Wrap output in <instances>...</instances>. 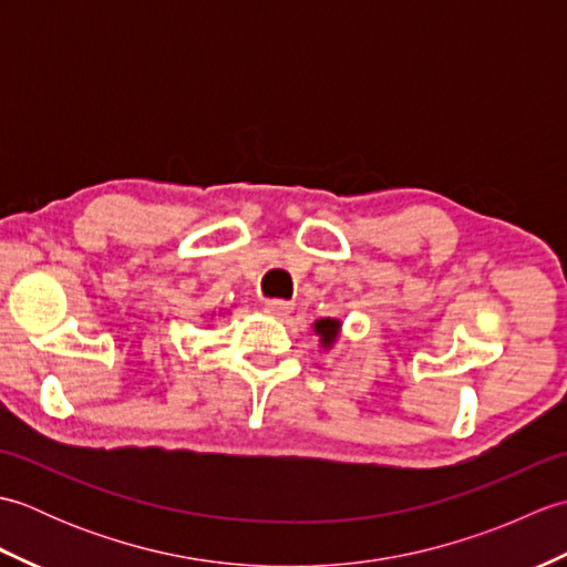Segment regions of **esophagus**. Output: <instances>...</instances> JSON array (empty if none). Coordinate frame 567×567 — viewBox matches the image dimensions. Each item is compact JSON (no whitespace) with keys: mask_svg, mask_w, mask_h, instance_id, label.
I'll return each instance as SVG.
<instances>
[{"mask_svg":"<svg viewBox=\"0 0 567 567\" xmlns=\"http://www.w3.org/2000/svg\"><path fill=\"white\" fill-rule=\"evenodd\" d=\"M292 309H295V305L292 302H285V299H268V302H265V311H268L270 317L280 319V321L290 319Z\"/></svg>","mask_w":567,"mask_h":567,"instance_id":"esophagus-1","label":"esophagus"}]
</instances>
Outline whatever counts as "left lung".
<instances>
[{"label": "left lung", "instance_id": "1", "mask_svg": "<svg viewBox=\"0 0 567 567\" xmlns=\"http://www.w3.org/2000/svg\"><path fill=\"white\" fill-rule=\"evenodd\" d=\"M341 327H343V321H341V319H336V317L317 319L315 323H311V329H315V333L319 336V346H321V351H331V348L336 346V341H339Z\"/></svg>", "mask_w": 567, "mask_h": 567}]
</instances>
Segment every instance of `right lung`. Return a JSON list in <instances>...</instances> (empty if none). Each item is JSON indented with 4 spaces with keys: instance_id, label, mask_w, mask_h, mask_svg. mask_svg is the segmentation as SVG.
I'll list each match as a JSON object with an SVG mask.
<instances>
[{
    "instance_id": "obj_1",
    "label": "right lung",
    "mask_w": 567,
    "mask_h": 567,
    "mask_svg": "<svg viewBox=\"0 0 567 567\" xmlns=\"http://www.w3.org/2000/svg\"><path fill=\"white\" fill-rule=\"evenodd\" d=\"M212 317H214V315H212Z\"/></svg>"
}]
</instances>
